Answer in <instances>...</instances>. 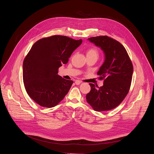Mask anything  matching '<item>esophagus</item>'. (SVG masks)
<instances>
[{
    "label": "esophagus",
    "mask_w": 154,
    "mask_h": 154,
    "mask_svg": "<svg viewBox=\"0 0 154 154\" xmlns=\"http://www.w3.org/2000/svg\"><path fill=\"white\" fill-rule=\"evenodd\" d=\"M75 85H79L81 83V82H80V80H77L75 81Z\"/></svg>",
    "instance_id": "obj_1"
}]
</instances>
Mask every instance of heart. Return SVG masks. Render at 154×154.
I'll list each match as a JSON object with an SVG mask.
<instances>
[{
  "label": "heart",
  "mask_w": 154,
  "mask_h": 154,
  "mask_svg": "<svg viewBox=\"0 0 154 154\" xmlns=\"http://www.w3.org/2000/svg\"><path fill=\"white\" fill-rule=\"evenodd\" d=\"M86 57H94L97 59L99 57V52L97 49L92 48L87 49L86 52Z\"/></svg>",
  "instance_id": "heart-1"
}]
</instances>
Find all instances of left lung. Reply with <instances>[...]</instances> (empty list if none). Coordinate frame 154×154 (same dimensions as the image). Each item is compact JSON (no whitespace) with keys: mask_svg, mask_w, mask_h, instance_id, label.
I'll list each match as a JSON object with an SVG mask.
<instances>
[{"mask_svg":"<svg viewBox=\"0 0 154 154\" xmlns=\"http://www.w3.org/2000/svg\"><path fill=\"white\" fill-rule=\"evenodd\" d=\"M100 48L105 60L97 75L105 78L100 88L90 83L91 91L86 96L87 102L96 112L108 111L118 106L128 93L134 68L128 55L121 44L107 36L88 39Z\"/></svg>","mask_w":154,"mask_h":154,"instance_id":"obj_1","label":"left lung"}]
</instances>
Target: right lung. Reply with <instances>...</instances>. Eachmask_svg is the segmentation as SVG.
<instances>
[{"label":"right lung","mask_w":154,"mask_h":154,"mask_svg":"<svg viewBox=\"0 0 154 154\" xmlns=\"http://www.w3.org/2000/svg\"><path fill=\"white\" fill-rule=\"evenodd\" d=\"M82 39L54 35L41 39L32 46L23 62V81L29 96L39 105L52 108L69 91L72 80L58 75Z\"/></svg>","instance_id":"obj_1"}]
</instances>
